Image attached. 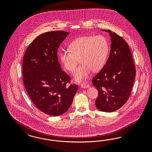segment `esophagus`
Here are the masks:
<instances>
[{
	"label": "esophagus",
	"mask_w": 152,
	"mask_h": 152,
	"mask_svg": "<svg viewBox=\"0 0 152 152\" xmlns=\"http://www.w3.org/2000/svg\"><path fill=\"white\" fill-rule=\"evenodd\" d=\"M80 86L82 88H88L90 87V86H89L88 85L85 84V83H82V84H81V85H80Z\"/></svg>",
	"instance_id": "esophagus-1"
}]
</instances>
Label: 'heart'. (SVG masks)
Here are the masks:
<instances>
[{
	"mask_svg": "<svg viewBox=\"0 0 152 152\" xmlns=\"http://www.w3.org/2000/svg\"><path fill=\"white\" fill-rule=\"evenodd\" d=\"M69 48L60 52V61L65 69L72 71L80 59L81 64L74 71L73 75L75 81L80 83L87 78L91 70L96 72L104 66L109 45L104 36H86L75 39L69 44Z\"/></svg>",
	"mask_w": 152,
	"mask_h": 152,
	"instance_id": "heart-1",
	"label": "heart"
}]
</instances>
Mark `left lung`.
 Returning a JSON list of instances; mask_svg holds the SVG:
<instances>
[{
    "instance_id": "left-lung-1",
    "label": "left lung",
    "mask_w": 152,
    "mask_h": 152,
    "mask_svg": "<svg viewBox=\"0 0 152 152\" xmlns=\"http://www.w3.org/2000/svg\"><path fill=\"white\" fill-rule=\"evenodd\" d=\"M110 55L105 66L92 78L98 90L95 104L97 109L111 113L123 106L129 99L135 77V68L128 43L110 30Z\"/></svg>"
}]
</instances>
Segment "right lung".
<instances>
[{"instance_id":"right-lung-1","label":"right lung","mask_w":152,"mask_h":152,"mask_svg":"<svg viewBox=\"0 0 152 152\" xmlns=\"http://www.w3.org/2000/svg\"><path fill=\"white\" fill-rule=\"evenodd\" d=\"M69 34L62 31L42 34L23 57V82L28 94L38 109L52 116L69 110L78 90L77 85H67L71 78L62 71L57 55Z\"/></svg>"}]
</instances>
